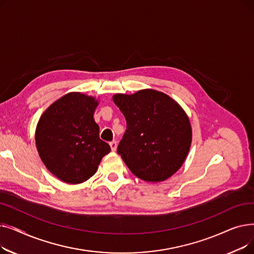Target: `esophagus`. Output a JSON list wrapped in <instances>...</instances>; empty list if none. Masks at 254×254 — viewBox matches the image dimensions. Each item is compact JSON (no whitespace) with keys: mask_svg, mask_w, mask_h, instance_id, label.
Returning a JSON list of instances; mask_svg holds the SVG:
<instances>
[{"mask_svg":"<svg viewBox=\"0 0 254 254\" xmlns=\"http://www.w3.org/2000/svg\"><path fill=\"white\" fill-rule=\"evenodd\" d=\"M110 147H111V150H112V151H115L116 148H117V142H116V141L110 142Z\"/></svg>","mask_w":254,"mask_h":254,"instance_id":"esophagus-1","label":"esophagus"}]
</instances>
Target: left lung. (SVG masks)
<instances>
[{
	"label": "left lung",
	"mask_w": 254,
	"mask_h": 254,
	"mask_svg": "<svg viewBox=\"0 0 254 254\" xmlns=\"http://www.w3.org/2000/svg\"><path fill=\"white\" fill-rule=\"evenodd\" d=\"M113 102L127 120L117 153L138 178L159 182L184 163L191 144L190 119L168 95L142 89L134 95L117 93Z\"/></svg>",
	"instance_id": "left-lung-1"
}]
</instances>
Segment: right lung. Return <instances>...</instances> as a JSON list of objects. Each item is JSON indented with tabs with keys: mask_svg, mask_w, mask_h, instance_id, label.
<instances>
[{
	"mask_svg": "<svg viewBox=\"0 0 254 254\" xmlns=\"http://www.w3.org/2000/svg\"><path fill=\"white\" fill-rule=\"evenodd\" d=\"M98 101L70 92L42 114L36 128V146L45 167L60 180L78 184L89 179L111 148L100 139L93 119Z\"/></svg>",
	"mask_w": 254,
	"mask_h": 254,
	"instance_id": "right-lung-1",
	"label": "right lung"
}]
</instances>
